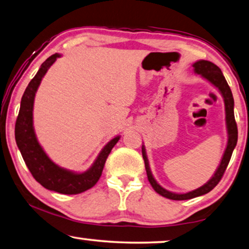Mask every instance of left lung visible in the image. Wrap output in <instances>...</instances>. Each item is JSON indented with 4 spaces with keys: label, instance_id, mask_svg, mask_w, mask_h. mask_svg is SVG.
<instances>
[{
    "label": "left lung",
    "instance_id": "1",
    "mask_svg": "<svg viewBox=\"0 0 249 249\" xmlns=\"http://www.w3.org/2000/svg\"><path fill=\"white\" fill-rule=\"evenodd\" d=\"M194 71L196 74H200L201 76L204 77L205 80H208L211 84H213L215 88H217L223 96V100H225V110H226V124H227V130H228V143H227V148L225 150V154H223L221 163L219 165L217 171H215L214 175L212 176L211 179L209 182L205 183L203 186L199 187V189L191 191V192L178 194V193H172L169 191L165 190L161 187L158 183L155 181L153 178V174H151L148 160H147L145 147L142 146V158L143 161H145V167L147 172V178H148V181L150 185L153 186V189L156 191L158 194H160L161 196L167 197V199L171 200H189L193 199V197L203 196V194H207L210 192L212 189H214L215 185L220 182L222 178L223 173H225L227 166H228L230 158H231L232 151L235 149L237 145V139H238V129H237V124L235 120V114H233V98L231 89H230L228 83H227L225 76L222 75V71L220 68H219L217 65L213 63L208 62V60H199V62L193 64Z\"/></svg>",
    "mask_w": 249,
    "mask_h": 249
}]
</instances>
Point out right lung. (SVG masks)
<instances>
[{
    "mask_svg": "<svg viewBox=\"0 0 249 249\" xmlns=\"http://www.w3.org/2000/svg\"><path fill=\"white\" fill-rule=\"evenodd\" d=\"M59 56V53H55L47 58L41 64V67L39 68L36 76L27 86L21 99L20 111L16 122V142L24 163L36 181L40 183L47 190L62 194H78L96 184L102 175L107 158L120 137L110 140L104 146L92 167L84 173H73L64 169L47 156L36 137L34 124H32V110H34L36 92L42 77Z\"/></svg>",
    "mask_w": 249,
    "mask_h": 249,
    "instance_id": "right-lung-1",
    "label": "right lung"
}]
</instances>
